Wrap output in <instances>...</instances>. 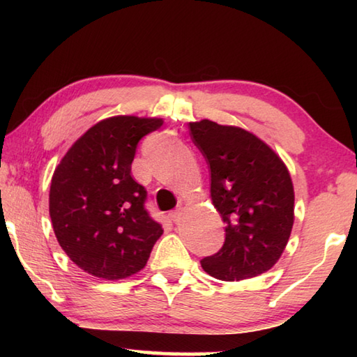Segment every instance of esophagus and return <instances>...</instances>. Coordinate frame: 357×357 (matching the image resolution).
Listing matches in <instances>:
<instances>
[{
  "mask_svg": "<svg viewBox=\"0 0 357 357\" xmlns=\"http://www.w3.org/2000/svg\"><path fill=\"white\" fill-rule=\"evenodd\" d=\"M170 219L173 222H179L181 221V216H183V211H181L179 208L178 210H173V211H170Z\"/></svg>",
  "mask_w": 357,
  "mask_h": 357,
  "instance_id": "1",
  "label": "esophagus"
}]
</instances>
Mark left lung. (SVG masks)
<instances>
[{"mask_svg": "<svg viewBox=\"0 0 357 357\" xmlns=\"http://www.w3.org/2000/svg\"><path fill=\"white\" fill-rule=\"evenodd\" d=\"M195 146L210 169V195L225 224L218 253L202 268L221 280L270 270L282 255L294 221V192L285 164L244 128L202 119L190 123Z\"/></svg>", "mask_w": 357, "mask_h": 357, "instance_id": "obj_1", "label": "left lung"}]
</instances>
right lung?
Listing matches in <instances>:
<instances>
[{"label": "right lung", "mask_w": 357, "mask_h": 357, "mask_svg": "<svg viewBox=\"0 0 357 357\" xmlns=\"http://www.w3.org/2000/svg\"><path fill=\"white\" fill-rule=\"evenodd\" d=\"M159 118L113 116L95 124L53 173L49 211L66 255L96 278L116 280L146 267L162 227L146 208L147 192L132 178L139 141Z\"/></svg>", "instance_id": "obj_1"}]
</instances>
